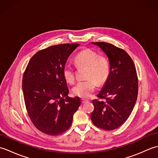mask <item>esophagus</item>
I'll return each mask as SVG.
<instances>
[{
    "label": "esophagus",
    "instance_id": "esophagus-1",
    "mask_svg": "<svg viewBox=\"0 0 158 158\" xmlns=\"http://www.w3.org/2000/svg\"><path fill=\"white\" fill-rule=\"evenodd\" d=\"M88 100H86V99H81V102L83 103V104H84V103H85V102H88Z\"/></svg>",
    "mask_w": 158,
    "mask_h": 158
}]
</instances>
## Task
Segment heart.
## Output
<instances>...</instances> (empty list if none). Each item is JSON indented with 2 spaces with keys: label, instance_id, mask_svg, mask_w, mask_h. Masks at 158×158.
Instances as JSON below:
<instances>
[{
  "label": "heart",
  "instance_id": "obj_1",
  "mask_svg": "<svg viewBox=\"0 0 158 158\" xmlns=\"http://www.w3.org/2000/svg\"><path fill=\"white\" fill-rule=\"evenodd\" d=\"M77 67H85V78L73 88V94L80 98H89L96 88V82L102 84L108 78L109 64L106 59L98 56L91 49H85L79 53L75 59ZM63 75L66 82L72 84L75 81V73L73 66L67 64L63 69Z\"/></svg>",
  "mask_w": 158,
  "mask_h": 158
}]
</instances>
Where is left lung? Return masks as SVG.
Here are the masks:
<instances>
[{
    "instance_id": "8db88e82",
    "label": "left lung",
    "mask_w": 158,
    "mask_h": 158,
    "mask_svg": "<svg viewBox=\"0 0 158 158\" xmlns=\"http://www.w3.org/2000/svg\"><path fill=\"white\" fill-rule=\"evenodd\" d=\"M109 59L108 78L97 96L105 101L92 100L94 110L91 119L97 127L113 130L126 122L132 113L138 96L139 83L135 65L123 49L105 42L92 43Z\"/></svg>"
}]
</instances>
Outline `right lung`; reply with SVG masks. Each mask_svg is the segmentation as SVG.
Segmentation results:
<instances>
[{"mask_svg": "<svg viewBox=\"0 0 158 158\" xmlns=\"http://www.w3.org/2000/svg\"><path fill=\"white\" fill-rule=\"evenodd\" d=\"M77 43L50 46L36 52L23 73L22 90L28 115L35 126L50 136L64 132L81 105L70 98L63 69Z\"/></svg>", "mask_w": 158, "mask_h": 158, "instance_id": "1", "label": "right lung"}]
</instances>
